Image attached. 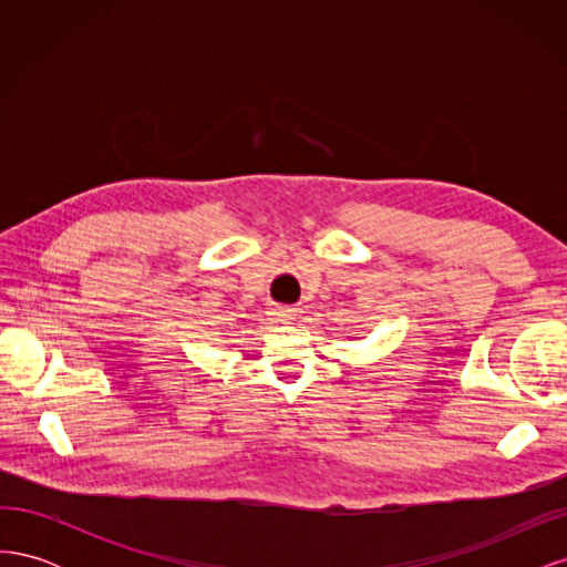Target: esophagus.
Segmentation results:
<instances>
[{"mask_svg":"<svg viewBox=\"0 0 567 567\" xmlns=\"http://www.w3.org/2000/svg\"><path fill=\"white\" fill-rule=\"evenodd\" d=\"M274 319L279 323H288L296 319V310H290V307H277V310H274Z\"/></svg>","mask_w":567,"mask_h":567,"instance_id":"34e87169","label":"esophagus"}]
</instances>
